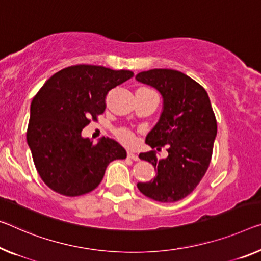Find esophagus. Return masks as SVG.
Instances as JSON below:
<instances>
[{
	"instance_id": "esophagus-1",
	"label": "esophagus",
	"mask_w": 261,
	"mask_h": 261,
	"mask_svg": "<svg viewBox=\"0 0 261 261\" xmlns=\"http://www.w3.org/2000/svg\"><path fill=\"white\" fill-rule=\"evenodd\" d=\"M127 158L130 159V160H133V161H138V160H139V156L136 155V154H134L133 151H128Z\"/></svg>"
}]
</instances>
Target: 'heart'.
Listing matches in <instances>:
<instances>
[{
	"mask_svg": "<svg viewBox=\"0 0 261 261\" xmlns=\"http://www.w3.org/2000/svg\"><path fill=\"white\" fill-rule=\"evenodd\" d=\"M115 136L119 140L120 142L123 144H130L134 141V136L130 133L129 130L126 129V128H120L117 132H115Z\"/></svg>",
	"mask_w": 261,
	"mask_h": 261,
	"instance_id": "b5f03b06",
	"label": "heart"
}]
</instances>
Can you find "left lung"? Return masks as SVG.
I'll return each instance as SVG.
<instances>
[{"label":"left lung","instance_id":"obj_1","mask_svg":"<svg viewBox=\"0 0 261 261\" xmlns=\"http://www.w3.org/2000/svg\"><path fill=\"white\" fill-rule=\"evenodd\" d=\"M136 80L155 87L163 98L161 117L146 143L158 151L168 146L166 159H159L155 150L139 155L153 164L156 176L138 183V188L158 202H177L194 191L211 161L217 121L209 95L197 82L176 70L143 71Z\"/></svg>","mask_w":261,"mask_h":261}]
</instances>
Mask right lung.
<instances>
[{
    "instance_id": "right-lung-1",
    "label": "right lung",
    "mask_w": 261,
    "mask_h": 261,
    "mask_svg": "<svg viewBox=\"0 0 261 261\" xmlns=\"http://www.w3.org/2000/svg\"><path fill=\"white\" fill-rule=\"evenodd\" d=\"M134 73L79 64L47 79L35 95L27 130L34 163L43 182L58 194L75 197L97 188L108 164L126 159L121 144L110 138L98 143L82 130L106 108V95Z\"/></svg>"
}]
</instances>
